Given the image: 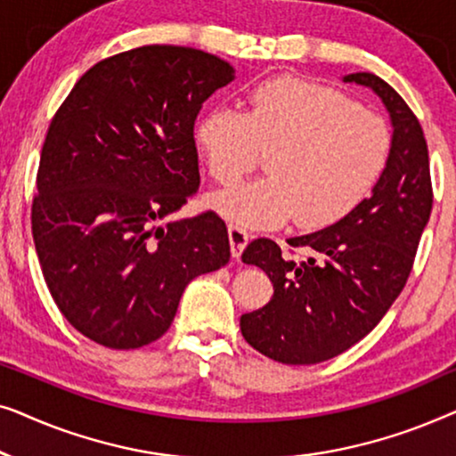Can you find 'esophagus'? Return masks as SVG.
I'll use <instances>...</instances> for the list:
<instances>
[{
	"instance_id": "esophagus-1",
	"label": "esophagus",
	"mask_w": 456,
	"mask_h": 456,
	"mask_svg": "<svg viewBox=\"0 0 456 456\" xmlns=\"http://www.w3.org/2000/svg\"><path fill=\"white\" fill-rule=\"evenodd\" d=\"M228 239H230V251H232V257L239 259L240 253L245 251L247 242H248V239H251V236H248L247 230L236 226V224H230V226H228Z\"/></svg>"
}]
</instances>
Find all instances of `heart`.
I'll return each mask as SVG.
<instances>
[{"instance_id": "heart-1", "label": "heart", "mask_w": 456, "mask_h": 456, "mask_svg": "<svg viewBox=\"0 0 456 456\" xmlns=\"http://www.w3.org/2000/svg\"><path fill=\"white\" fill-rule=\"evenodd\" d=\"M195 141L217 183L234 184L270 149V176L222 191L209 205L245 228L295 217L323 228L357 208L378 183L390 153L382 118L311 80L280 77L253 86L247 111L217 105L197 120Z\"/></svg>"}]
</instances>
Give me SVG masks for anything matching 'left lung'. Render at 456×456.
<instances>
[{
  "mask_svg": "<svg viewBox=\"0 0 456 456\" xmlns=\"http://www.w3.org/2000/svg\"><path fill=\"white\" fill-rule=\"evenodd\" d=\"M345 83L370 86L392 122L386 167L367 197L332 226L292 236L309 255L292 259L270 239L248 242L242 261L273 284L272 301L240 317V332L261 354L314 365L345 353L371 332L396 301L432 214L428 142L404 99L376 74Z\"/></svg>",
  "mask_w": 456,
  "mask_h": 456,
  "instance_id": "8db88e82",
  "label": "left lung"
}]
</instances>
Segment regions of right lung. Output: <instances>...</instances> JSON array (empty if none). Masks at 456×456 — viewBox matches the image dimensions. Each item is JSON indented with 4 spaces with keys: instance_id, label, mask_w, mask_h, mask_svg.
Segmentation results:
<instances>
[{
    "instance_id": "add662e5",
    "label": "right lung",
    "mask_w": 456,
    "mask_h": 456,
    "mask_svg": "<svg viewBox=\"0 0 456 456\" xmlns=\"http://www.w3.org/2000/svg\"><path fill=\"white\" fill-rule=\"evenodd\" d=\"M232 80L234 68L201 49L136 47L86 70L49 124L35 248L58 309L97 345L158 340L186 284L228 264L214 211L159 222L197 192V114Z\"/></svg>"
}]
</instances>
